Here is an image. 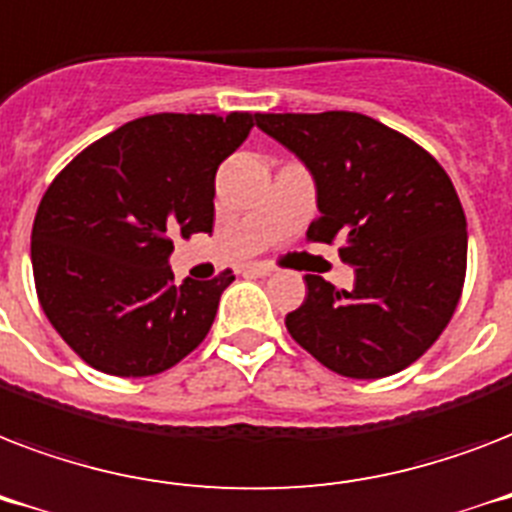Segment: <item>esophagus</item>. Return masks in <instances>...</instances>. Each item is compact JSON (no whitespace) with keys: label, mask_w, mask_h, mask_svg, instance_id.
I'll return each mask as SVG.
<instances>
[{"label":"esophagus","mask_w":512,"mask_h":512,"mask_svg":"<svg viewBox=\"0 0 512 512\" xmlns=\"http://www.w3.org/2000/svg\"><path fill=\"white\" fill-rule=\"evenodd\" d=\"M247 273H252V276H271L273 265L271 263H249Z\"/></svg>","instance_id":"1"}]
</instances>
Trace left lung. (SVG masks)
I'll use <instances>...</instances> for the list:
<instances>
[{"instance_id":"8db88e82","label":"left lung","mask_w":512,"mask_h":512,"mask_svg":"<svg viewBox=\"0 0 512 512\" xmlns=\"http://www.w3.org/2000/svg\"><path fill=\"white\" fill-rule=\"evenodd\" d=\"M257 127L311 170L321 215L308 241L340 239L353 289L305 276L287 329L316 361L353 380L414 364L460 303L468 223L444 167L422 146L353 111L260 114Z\"/></svg>"}]
</instances>
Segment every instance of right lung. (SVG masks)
Wrapping results in <instances>:
<instances>
[{
  "instance_id": "obj_1",
  "label": "right lung",
  "mask_w": 512,
  "mask_h": 512,
  "mask_svg": "<svg viewBox=\"0 0 512 512\" xmlns=\"http://www.w3.org/2000/svg\"><path fill=\"white\" fill-rule=\"evenodd\" d=\"M257 116H143L95 140L50 183L31 231L36 295L92 369L151 377L207 337L233 273L175 284L170 236L212 231L215 172Z\"/></svg>"
}]
</instances>
